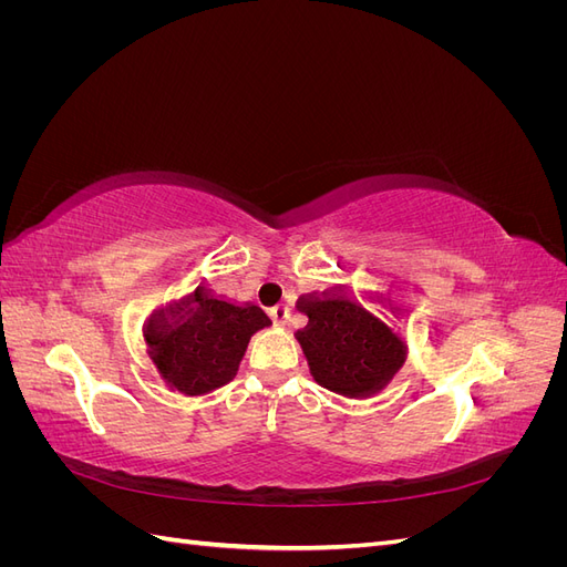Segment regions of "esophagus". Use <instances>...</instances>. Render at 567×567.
<instances>
[{
    "instance_id": "obj_1",
    "label": "esophagus",
    "mask_w": 567,
    "mask_h": 567,
    "mask_svg": "<svg viewBox=\"0 0 567 567\" xmlns=\"http://www.w3.org/2000/svg\"><path fill=\"white\" fill-rule=\"evenodd\" d=\"M269 315H271V319L277 321L279 326H286V323L290 321V310H288L286 305H277V307H274V310H271Z\"/></svg>"
}]
</instances>
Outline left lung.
<instances>
[{"label":"left lung","instance_id":"1","mask_svg":"<svg viewBox=\"0 0 567 567\" xmlns=\"http://www.w3.org/2000/svg\"><path fill=\"white\" fill-rule=\"evenodd\" d=\"M310 326L298 333L315 381L342 394L379 390L402 367L404 348L362 307L333 298L300 302Z\"/></svg>","mask_w":567,"mask_h":567}]
</instances>
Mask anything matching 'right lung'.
Instances as JSON below:
<instances>
[{
  "mask_svg": "<svg viewBox=\"0 0 567 567\" xmlns=\"http://www.w3.org/2000/svg\"><path fill=\"white\" fill-rule=\"evenodd\" d=\"M192 300L196 310L175 329L163 326V315L153 317L146 342L153 350V362L169 383L184 394H200L234 379L250 336L271 321L260 307H236L205 298L200 290Z\"/></svg>",
  "mask_w": 567,
  "mask_h": 567,
  "instance_id": "obj_1",
  "label": "right lung"
}]
</instances>
